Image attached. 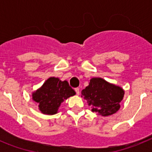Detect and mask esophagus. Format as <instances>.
<instances>
[{
  "instance_id": "34e87169",
  "label": "esophagus",
  "mask_w": 152,
  "mask_h": 152,
  "mask_svg": "<svg viewBox=\"0 0 152 152\" xmlns=\"http://www.w3.org/2000/svg\"><path fill=\"white\" fill-rule=\"evenodd\" d=\"M75 92H76V94H77V95H79V94H80V90H79L78 88H75Z\"/></svg>"
}]
</instances>
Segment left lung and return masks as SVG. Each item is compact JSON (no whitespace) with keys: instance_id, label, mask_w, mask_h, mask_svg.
I'll return each instance as SVG.
<instances>
[{"instance_id":"1","label":"left lung","mask_w":152,"mask_h":152,"mask_svg":"<svg viewBox=\"0 0 152 152\" xmlns=\"http://www.w3.org/2000/svg\"><path fill=\"white\" fill-rule=\"evenodd\" d=\"M125 91L121 87L109 83L101 77H92L89 85L81 91V97L91 106L92 112L102 116L116 113L120 108Z\"/></svg>"}]
</instances>
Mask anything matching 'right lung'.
Instances as JSON below:
<instances>
[{
	"label": "right lung",
	"instance_id": "1",
	"mask_svg": "<svg viewBox=\"0 0 152 152\" xmlns=\"http://www.w3.org/2000/svg\"><path fill=\"white\" fill-rule=\"evenodd\" d=\"M75 94L76 93L67 80L62 81L58 77H51L39 89L33 91L32 96L33 100L38 103L42 113L54 115L57 113L64 100Z\"/></svg>",
	"mask_w": 152,
	"mask_h": 152
}]
</instances>
